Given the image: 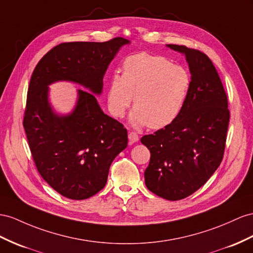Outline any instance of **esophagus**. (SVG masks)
I'll use <instances>...</instances> for the list:
<instances>
[{
    "instance_id": "esophagus-1",
    "label": "esophagus",
    "mask_w": 253,
    "mask_h": 253,
    "mask_svg": "<svg viewBox=\"0 0 253 253\" xmlns=\"http://www.w3.org/2000/svg\"><path fill=\"white\" fill-rule=\"evenodd\" d=\"M128 139H129V142H130V143H134V142L139 141V135L135 132L131 131V132L128 133Z\"/></svg>"
}]
</instances>
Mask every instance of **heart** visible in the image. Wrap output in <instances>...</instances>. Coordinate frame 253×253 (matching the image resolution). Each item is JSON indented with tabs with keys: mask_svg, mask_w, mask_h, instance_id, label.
<instances>
[{
	"mask_svg": "<svg viewBox=\"0 0 253 253\" xmlns=\"http://www.w3.org/2000/svg\"><path fill=\"white\" fill-rule=\"evenodd\" d=\"M122 69L108 86V108L114 118H123L132 100L130 123L134 127L161 129L178 118L191 88L188 70L147 52L127 56Z\"/></svg>",
	"mask_w": 253,
	"mask_h": 253,
	"instance_id": "1",
	"label": "heart"
}]
</instances>
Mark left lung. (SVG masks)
Listing matches in <instances>:
<instances>
[{
  "label": "left lung",
  "mask_w": 253,
  "mask_h": 253,
  "mask_svg": "<svg viewBox=\"0 0 253 253\" xmlns=\"http://www.w3.org/2000/svg\"><path fill=\"white\" fill-rule=\"evenodd\" d=\"M167 47L186 56L191 74L189 96L172 124L141 138L151 152L144 172L153 193L182 200L201 188L223 158L230 111L222 82L205 53L178 44Z\"/></svg>",
  "instance_id": "obj_1"
}]
</instances>
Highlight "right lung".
<instances>
[{"mask_svg": "<svg viewBox=\"0 0 253 253\" xmlns=\"http://www.w3.org/2000/svg\"><path fill=\"white\" fill-rule=\"evenodd\" d=\"M129 42L123 37L63 42L32 74L23 127L38 172L63 197L84 200L99 192L112 161L127 147V129L103 113L94 94H101L109 64ZM57 81L78 83L92 93L78 90L73 112L59 116L48 102L47 87Z\"/></svg>", "mask_w": 253, "mask_h": 253, "instance_id": "right-lung-1", "label": "right lung"}]
</instances>
